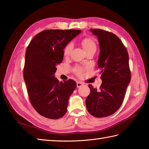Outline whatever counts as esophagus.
<instances>
[{
    "instance_id": "34e87169",
    "label": "esophagus",
    "mask_w": 149,
    "mask_h": 149,
    "mask_svg": "<svg viewBox=\"0 0 149 149\" xmlns=\"http://www.w3.org/2000/svg\"><path fill=\"white\" fill-rule=\"evenodd\" d=\"M83 84L81 83V82H77V88H79V87H81L82 86H83Z\"/></svg>"
}]
</instances>
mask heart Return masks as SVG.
<instances>
[{
  "mask_svg": "<svg viewBox=\"0 0 149 149\" xmlns=\"http://www.w3.org/2000/svg\"><path fill=\"white\" fill-rule=\"evenodd\" d=\"M82 45H83V47H84V49L86 52L91 49L96 50L97 49L96 44L95 42H94V40L91 38H84L83 40V41H82ZM73 48H74V44L72 42L68 43L64 49L65 56H69L72 50H73ZM75 72L77 75L81 76L83 72V69L81 67H76L75 68Z\"/></svg>",
  "mask_w": 149,
  "mask_h": 149,
  "instance_id": "heart-1",
  "label": "heart"
}]
</instances>
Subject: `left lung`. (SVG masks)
<instances>
[{"label":"left lung","instance_id":"obj_1","mask_svg":"<svg viewBox=\"0 0 149 149\" xmlns=\"http://www.w3.org/2000/svg\"><path fill=\"white\" fill-rule=\"evenodd\" d=\"M90 31L99 43L97 65L102 83L99 91L89 85L90 93L86 98V105L91 115L102 118L115 113L122 105L131 81L129 54L115 34L99 29Z\"/></svg>","mask_w":149,"mask_h":149}]
</instances>
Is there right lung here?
<instances>
[{
  "label": "right lung",
  "instance_id": "1",
  "mask_svg": "<svg viewBox=\"0 0 149 149\" xmlns=\"http://www.w3.org/2000/svg\"><path fill=\"white\" fill-rule=\"evenodd\" d=\"M81 30L49 29L33 38L26 52L24 79L29 100L40 115L58 119L65 115L70 96L77 86L74 81L60 82L56 66L63 59L66 45Z\"/></svg>",
  "mask_w": 149,
  "mask_h": 149
}]
</instances>
